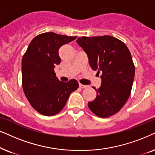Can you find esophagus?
Here are the masks:
<instances>
[{"instance_id":"1","label":"esophagus","mask_w":155,"mask_h":155,"mask_svg":"<svg viewBox=\"0 0 155 155\" xmlns=\"http://www.w3.org/2000/svg\"><path fill=\"white\" fill-rule=\"evenodd\" d=\"M79 87L81 88H86L88 87L87 85H84V84H79Z\"/></svg>"}]
</instances>
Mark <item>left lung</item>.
<instances>
[{
	"label": "left lung",
	"mask_w": 155,
	"mask_h": 155,
	"mask_svg": "<svg viewBox=\"0 0 155 155\" xmlns=\"http://www.w3.org/2000/svg\"><path fill=\"white\" fill-rule=\"evenodd\" d=\"M87 54L92 69L101 73L96 98L88 102L90 110L100 117L118 112L130 95L135 77L131 54L125 43L109 35L82 37L76 40Z\"/></svg>",
	"instance_id": "1"
}]
</instances>
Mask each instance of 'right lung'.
Instances as JSON below:
<instances>
[{
	"label": "right lung",
	"mask_w": 155,
	"mask_h": 155,
	"mask_svg": "<svg viewBox=\"0 0 155 155\" xmlns=\"http://www.w3.org/2000/svg\"><path fill=\"white\" fill-rule=\"evenodd\" d=\"M76 38L43 33L31 41L23 55L22 88L31 106L40 114L51 116L60 112L70 94L79 88L76 79L59 81L54 70L61 62L59 49Z\"/></svg>",
	"instance_id": "add662e5"
}]
</instances>
